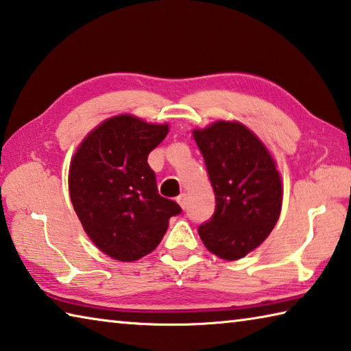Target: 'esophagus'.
I'll list each match as a JSON object with an SVG mask.
<instances>
[{
    "label": "esophagus",
    "mask_w": 351,
    "mask_h": 351,
    "mask_svg": "<svg viewBox=\"0 0 351 351\" xmlns=\"http://www.w3.org/2000/svg\"><path fill=\"white\" fill-rule=\"evenodd\" d=\"M178 204H180V206L186 210L187 208V206H189V199H187V195L186 193H182V195H180L178 196Z\"/></svg>",
    "instance_id": "obj_1"
}]
</instances>
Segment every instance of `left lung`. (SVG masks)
Returning <instances> with one entry per match:
<instances>
[{
  "label": "left lung",
  "mask_w": 351,
  "mask_h": 351,
  "mask_svg": "<svg viewBox=\"0 0 351 351\" xmlns=\"http://www.w3.org/2000/svg\"><path fill=\"white\" fill-rule=\"evenodd\" d=\"M193 136L216 199L213 216L197 233L216 256L244 258L269 237L281 213L282 187L275 161L239 123L218 121L195 130Z\"/></svg>",
  "instance_id": "obj_1"
}]
</instances>
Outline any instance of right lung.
I'll list each match as a JSON object with an SVG mask.
<instances>
[{"mask_svg": "<svg viewBox=\"0 0 351 351\" xmlns=\"http://www.w3.org/2000/svg\"><path fill=\"white\" fill-rule=\"evenodd\" d=\"M167 124L130 114L104 121L82 141L69 170L73 208L88 238L118 261L154 252L169 219L182 210L158 193L149 154L167 136Z\"/></svg>", "mask_w": 351, "mask_h": 351, "instance_id": "1", "label": "right lung"}]
</instances>
